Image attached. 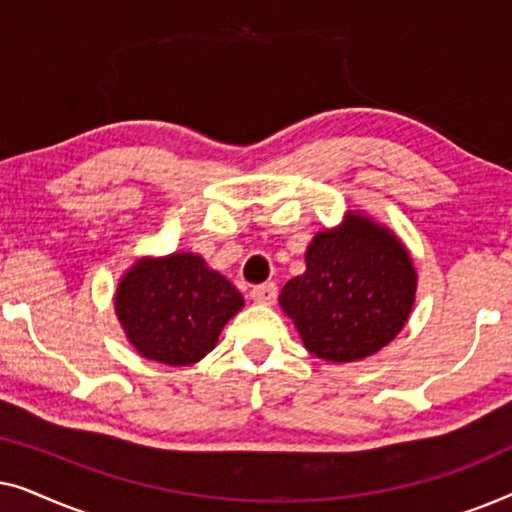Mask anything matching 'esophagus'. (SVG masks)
I'll list each match as a JSON object with an SVG mask.
<instances>
[{
    "label": "esophagus",
    "mask_w": 512,
    "mask_h": 512,
    "mask_svg": "<svg viewBox=\"0 0 512 512\" xmlns=\"http://www.w3.org/2000/svg\"><path fill=\"white\" fill-rule=\"evenodd\" d=\"M249 296L254 303H261V305H272L277 300V284H258L254 289L249 291Z\"/></svg>",
    "instance_id": "34e87169"
}]
</instances>
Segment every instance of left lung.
I'll return each instance as SVG.
<instances>
[{
  "mask_svg": "<svg viewBox=\"0 0 512 512\" xmlns=\"http://www.w3.org/2000/svg\"><path fill=\"white\" fill-rule=\"evenodd\" d=\"M303 275L289 279L279 305L307 352L347 363L375 354L401 333L415 305L417 272L401 240L368 216L314 235Z\"/></svg>",
  "mask_w": 512,
  "mask_h": 512,
  "instance_id": "1",
  "label": "left lung"
}]
</instances>
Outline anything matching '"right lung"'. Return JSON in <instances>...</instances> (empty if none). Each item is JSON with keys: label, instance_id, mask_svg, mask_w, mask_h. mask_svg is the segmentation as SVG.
<instances>
[{"label": "right lung", "instance_id": "right-lung-1", "mask_svg": "<svg viewBox=\"0 0 512 512\" xmlns=\"http://www.w3.org/2000/svg\"><path fill=\"white\" fill-rule=\"evenodd\" d=\"M242 305V293L226 277L184 251L142 258L116 289V317L130 345L167 366H191L212 352Z\"/></svg>", "mask_w": 512, "mask_h": 512}]
</instances>
